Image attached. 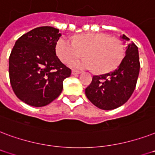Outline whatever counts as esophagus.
<instances>
[{"mask_svg":"<svg viewBox=\"0 0 155 155\" xmlns=\"http://www.w3.org/2000/svg\"><path fill=\"white\" fill-rule=\"evenodd\" d=\"M79 74H81V72L78 71V70H72V74L73 75H78Z\"/></svg>","mask_w":155,"mask_h":155,"instance_id":"1","label":"esophagus"}]
</instances>
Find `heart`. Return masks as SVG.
<instances>
[{
    "instance_id": "b5f03b06",
    "label": "heart",
    "mask_w": 155,
    "mask_h": 155,
    "mask_svg": "<svg viewBox=\"0 0 155 155\" xmlns=\"http://www.w3.org/2000/svg\"><path fill=\"white\" fill-rule=\"evenodd\" d=\"M58 57L65 64L78 58L84 52L86 57L71 62L77 69H94L99 74L112 70L124 56V47L116 37L98 32L79 35L74 40L61 37L56 44Z\"/></svg>"
}]
</instances>
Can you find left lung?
I'll return each instance as SVG.
<instances>
[{"label":"left lung","mask_w":155,"mask_h":155,"mask_svg":"<svg viewBox=\"0 0 155 155\" xmlns=\"http://www.w3.org/2000/svg\"><path fill=\"white\" fill-rule=\"evenodd\" d=\"M123 39L129 40L124 35ZM140 61L137 47H127L125 55L114 71L93 76L86 88V97L94 106L103 110H112L125 104L134 93L138 78Z\"/></svg>","instance_id":"1"}]
</instances>
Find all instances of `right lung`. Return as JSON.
<instances>
[{"mask_svg":"<svg viewBox=\"0 0 155 155\" xmlns=\"http://www.w3.org/2000/svg\"><path fill=\"white\" fill-rule=\"evenodd\" d=\"M59 30L40 26L21 35L9 58V80L14 94L33 107H44L56 99L63 81L71 75L56 54Z\"/></svg>","mask_w":155,"mask_h":155,"instance_id":"obj_1","label":"right lung"}]
</instances>
